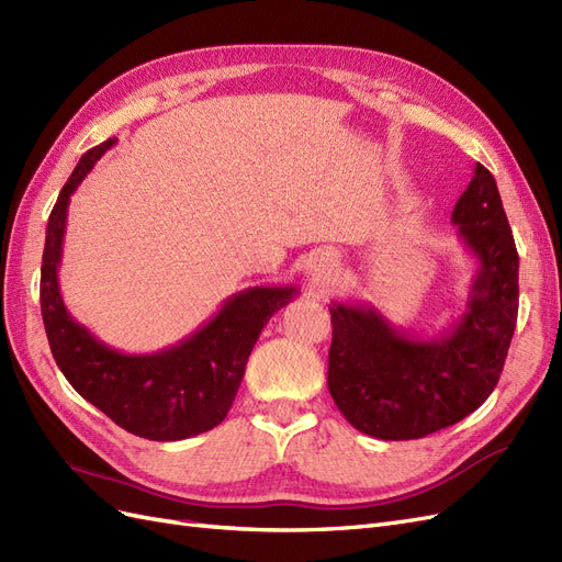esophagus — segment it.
Here are the masks:
<instances>
[{
  "label": "esophagus",
  "mask_w": 562,
  "mask_h": 562,
  "mask_svg": "<svg viewBox=\"0 0 562 562\" xmlns=\"http://www.w3.org/2000/svg\"><path fill=\"white\" fill-rule=\"evenodd\" d=\"M335 252L330 250H316L310 262H307V277L312 285H326L333 277V269H335Z\"/></svg>",
  "instance_id": "34e87169"
}]
</instances>
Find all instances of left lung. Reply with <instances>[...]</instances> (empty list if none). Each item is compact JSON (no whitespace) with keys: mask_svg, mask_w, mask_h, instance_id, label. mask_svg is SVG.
I'll use <instances>...</instances> for the list:
<instances>
[{"mask_svg":"<svg viewBox=\"0 0 562 562\" xmlns=\"http://www.w3.org/2000/svg\"><path fill=\"white\" fill-rule=\"evenodd\" d=\"M452 225L479 269L467 312L443 335L415 337L368 302L330 304L328 389L361 434L424 438L471 415L499 382L518 318V250L483 164L454 203Z\"/></svg>","mask_w":562,"mask_h":562,"instance_id":"1","label":"left lung"}]
</instances>
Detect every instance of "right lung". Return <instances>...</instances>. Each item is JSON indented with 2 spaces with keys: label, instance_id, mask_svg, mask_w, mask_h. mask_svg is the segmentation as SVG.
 I'll list each match as a JSON object with an SVG mask.
<instances>
[{
  "label": "right lung",
  "instance_id": "1",
  "mask_svg": "<svg viewBox=\"0 0 562 562\" xmlns=\"http://www.w3.org/2000/svg\"><path fill=\"white\" fill-rule=\"evenodd\" d=\"M114 143L110 138L79 159L48 215L40 285L46 337L67 382L119 427L149 440L192 438L227 417L267 321L300 291L295 285L246 288L190 337L155 353H124L100 342L67 312L58 267L70 196Z\"/></svg>",
  "mask_w": 562,
  "mask_h": 562
}]
</instances>
